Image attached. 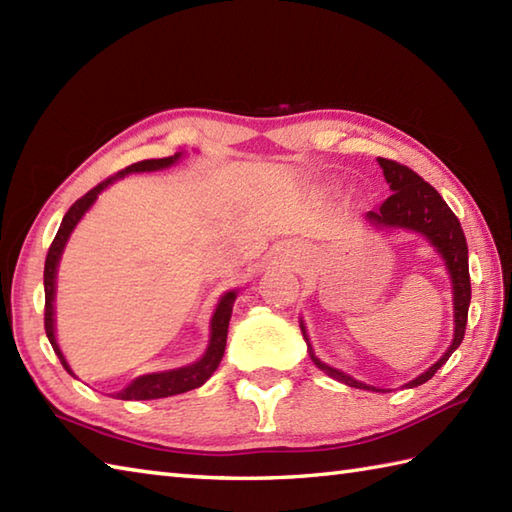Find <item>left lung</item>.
<instances>
[{
  "label": "left lung",
  "instance_id": "obj_1",
  "mask_svg": "<svg viewBox=\"0 0 512 512\" xmlns=\"http://www.w3.org/2000/svg\"><path fill=\"white\" fill-rule=\"evenodd\" d=\"M378 165L383 167L385 180L394 193L380 204L378 211H369L365 215V222L374 228H405V231H413V233H420L422 237H427V242L436 248L440 257L444 259V266H447L451 284H453V319H455L453 343L449 350L440 356L438 363H433L427 372H422L418 378H413L411 383L405 385V387H418L422 383H427L429 378L436 376L438 369L449 361V356L458 350L464 339L466 319H469V303H471L469 246H466V237L460 226V220L455 217V213L449 209V204L442 200V195L433 189L429 182H424L416 171L400 165L396 160L378 158ZM301 332H303V339L308 343L312 363L317 365L321 372L350 387L380 391V394H383L385 389L365 385L361 380L352 378L350 374L341 372V369L330 367L323 361H319L312 352V345L303 321H301Z\"/></svg>",
  "mask_w": 512,
  "mask_h": 512
}]
</instances>
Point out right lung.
<instances>
[{
    "label": "right lung",
    "mask_w": 512,
    "mask_h": 512,
    "mask_svg": "<svg viewBox=\"0 0 512 512\" xmlns=\"http://www.w3.org/2000/svg\"><path fill=\"white\" fill-rule=\"evenodd\" d=\"M178 158H180V154L169 156V158H151V160L134 162V165H129L123 171H118V173H114V176L103 180L101 184H96L94 189H90L88 193L83 195V198L76 200L68 209V213L63 215V222L59 226V231H57V235H54L52 244L48 248L46 268H43V288H46V317H43V323H46V334H48V341L52 345V350H54V354L59 356V361H61L63 369L68 374H72V369H70L68 361H65V356L61 354V350H59L57 336H54V286H57L59 259H61L65 244H68L70 233L74 231V226L79 224V220L85 215V211H88L90 206L96 202V198H99V193L110 187V184L125 178L127 173L167 169V167L173 165V162H178ZM235 299H237V290H228L222 295L220 303H217V308H215L213 317H211L209 347H206V352H204L200 361H195L187 367L169 369V372H156V374L138 376L123 391H118L116 398H121V400H154V398H167V396L184 394V391L204 385L217 369V365H220L222 356H224L228 321H231Z\"/></svg>",
    "instance_id": "add662e5"
}]
</instances>
